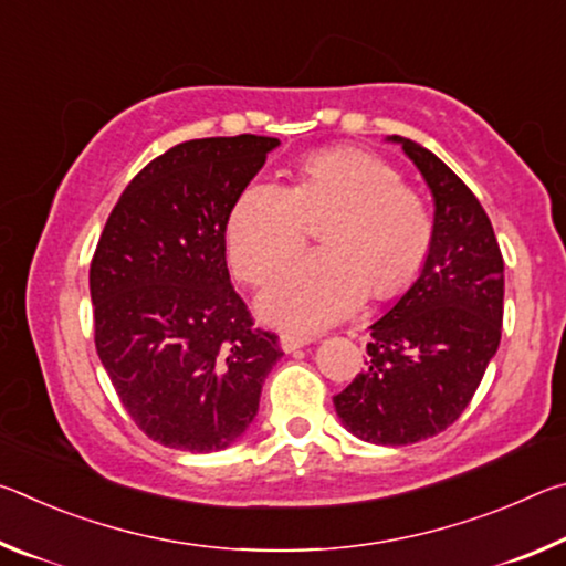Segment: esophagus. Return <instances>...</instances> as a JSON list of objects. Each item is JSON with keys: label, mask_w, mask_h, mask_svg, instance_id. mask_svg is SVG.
<instances>
[{"label": "esophagus", "mask_w": 566, "mask_h": 566, "mask_svg": "<svg viewBox=\"0 0 566 566\" xmlns=\"http://www.w3.org/2000/svg\"><path fill=\"white\" fill-rule=\"evenodd\" d=\"M310 342H314V337L312 334H300V332H284L282 337H280V347L286 352V354H292V352H296V349H302V347H306V344Z\"/></svg>", "instance_id": "esophagus-1"}]
</instances>
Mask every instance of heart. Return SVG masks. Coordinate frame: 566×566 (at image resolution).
<instances>
[{
    "instance_id": "heart-1",
    "label": "heart",
    "mask_w": 566,
    "mask_h": 566,
    "mask_svg": "<svg viewBox=\"0 0 566 566\" xmlns=\"http://www.w3.org/2000/svg\"><path fill=\"white\" fill-rule=\"evenodd\" d=\"M329 214L324 249L282 264L260 294V314L292 329H319L352 314L369 286L375 296L405 290L432 247V217L399 171L354 147L314 151L294 187L252 179L227 217L229 262L260 282L304 242L306 219Z\"/></svg>"
}]
</instances>
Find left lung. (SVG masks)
I'll use <instances>...</instances> for the list:
<instances>
[{
  "instance_id": "obj_1",
  "label": "left lung",
  "mask_w": 566,
  "mask_h": 566,
  "mask_svg": "<svg viewBox=\"0 0 566 566\" xmlns=\"http://www.w3.org/2000/svg\"><path fill=\"white\" fill-rule=\"evenodd\" d=\"M387 142L432 191V247L409 290L369 327L367 369L334 409L364 442L405 447L444 432L472 401L502 339L504 260L472 189L417 142Z\"/></svg>"
}]
</instances>
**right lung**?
Wrapping results in <instances>:
<instances>
[{
    "mask_svg": "<svg viewBox=\"0 0 566 566\" xmlns=\"http://www.w3.org/2000/svg\"><path fill=\"white\" fill-rule=\"evenodd\" d=\"M280 139H191L122 191L90 266L102 367L142 432L181 452H219L256 417L282 357L254 329L227 270L232 202Z\"/></svg>",
    "mask_w": 566,
    "mask_h": 566,
    "instance_id": "add662e5",
    "label": "right lung"
}]
</instances>
